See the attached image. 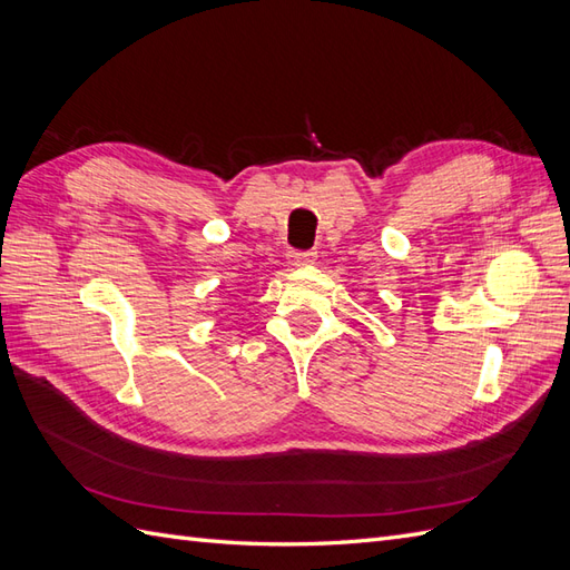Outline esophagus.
I'll return each instance as SVG.
<instances>
[{
  "instance_id": "1",
  "label": "esophagus",
  "mask_w": 570,
  "mask_h": 570,
  "mask_svg": "<svg viewBox=\"0 0 570 570\" xmlns=\"http://www.w3.org/2000/svg\"><path fill=\"white\" fill-rule=\"evenodd\" d=\"M316 252H299V249H292L289 254H287V262H289V266H297V268H302V266H312V264H316Z\"/></svg>"
}]
</instances>
